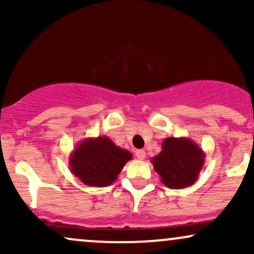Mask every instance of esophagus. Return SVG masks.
<instances>
[{"instance_id":"34e87169","label":"esophagus","mask_w":254,"mask_h":254,"mask_svg":"<svg viewBox=\"0 0 254 254\" xmlns=\"http://www.w3.org/2000/svg\"><path fill=\"white\" fill-rule=\"evenodd\" d=\"M135 155H136V157H137V159H138V160H143L144 157H145V151L142 150V149L136 150Z\"/></svg>"}]
</instances>
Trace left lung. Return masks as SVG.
<instances>
[{
    "label": "left lung",
    "instance_id": "obj_1",
    "mask_svg": "<svg viewBox=\"0 0 254 254\" xmlns=\"http://www.w3.org/2000/svg\"><path fill=\"white\" fill-rule=\"evenodd\" d=\"M161 148L151 164L164 185L176 190L193 185L205 161L202 148L186 137H167Z\"/></svg>",
    "mask_w": 254,
    "mask_h": 254
}]
</instances>
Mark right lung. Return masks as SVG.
Returning <instances> with one entry per match:
<instances>
[{"label": "right lung", "mask_w": 254, "mask_h": 254, "mask_svg": "<svg viewBox=\"0 0 254 254\" xmlns=\"http://www.w3.org/2000/svg\"><path fill=\"white\" fill-rule=\"evenodd\" d=\"M129 150L122 149L107 136L84 138L69 156L71 173L87 186L105 188L115 183L127 161Z\"/></svg>", "instance_id": "add662e5"}]
</instances>
